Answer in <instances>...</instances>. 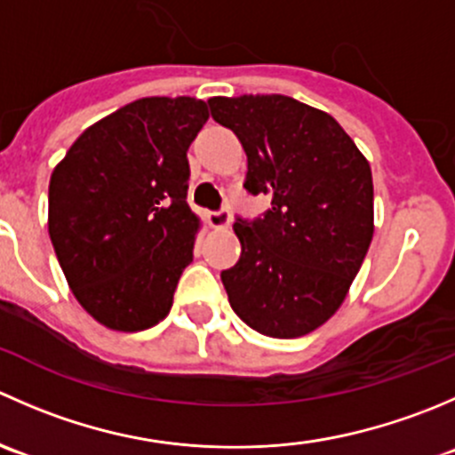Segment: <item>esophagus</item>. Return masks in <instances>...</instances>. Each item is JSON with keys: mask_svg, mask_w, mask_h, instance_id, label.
<instances>
[{"mask_svg": "<svg viewBox=\"0 0 455 455\" xmlns=\"http://www.w3.org/2000/svg\"><path fill=\"white\" fill-rule=\"evenodd\" d=\"M209 227L211 228H218V231H224V228H228V224H231V215H228V211H211L209 213Z\"/></svg>", "mask_w": 455, "mask_h": 455, "instance_id": "esophagus-1", "label": "esophagus"}]
</instances>
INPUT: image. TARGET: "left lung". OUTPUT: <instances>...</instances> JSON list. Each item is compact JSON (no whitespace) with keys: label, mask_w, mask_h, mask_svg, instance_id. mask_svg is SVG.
<instances>
[{"label":"left lung","mask_w":455,"mask_h":455,"mask_svg":"<svg viewBox=\"0 0 455 455\" xmlns=\"http://www.w3.org/2000/svg\"><path fill=\"white\" fill-rule=\"evenodd\" d=\"M209 108L244 147V189L270 198L264 218L233 224L228 304L259 334L304 337L337 313L370 249V163L330 114L291 96H213Z\"/></svg>","instance_id":"left-lung-1"}]
</instances>
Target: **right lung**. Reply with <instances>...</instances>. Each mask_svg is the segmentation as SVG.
<instances>
[{
  "instance_id": "right-lung-1",
  "label": "right lung",
  "mask_w": 455,
  "mask_h": 455,
  "mask_svg": "<svg viewBox=\"0 0 455 455\" xmlns=\"http://www.w3.org/2000/svg\"><path fill=\"white\" fill-rule=\"evenodd\" d=\"M206 118L191 96L139 99L87 127L50 176L54 253L105 328L139 332L172 310L200 228L187 149Z\"/></svg>"
}]
</instances>
